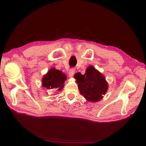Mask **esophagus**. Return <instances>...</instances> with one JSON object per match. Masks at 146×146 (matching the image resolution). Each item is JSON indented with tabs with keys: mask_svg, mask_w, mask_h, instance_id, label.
Wrapping results in <instances>:
<instances>
[{
	"mask_svg": "<svg viewBox=\"0 0 146 146\" xmlns=\"http://www.w3.org/2000/svg\"><path fill=\"white\" fill-rule=\"evenodd\" d=\"M75 70H74L73 68H71V69L69 71V73H68V75H69L70 78H72L74 75V74H75Z\"/></svg>",
	"mask_w": 146,
	"mask_h": 146,
	"instance_id": "1",
	"label": "esophagus"
}]
</instances>
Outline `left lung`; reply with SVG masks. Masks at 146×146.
<instances>
[{
  "mask_svg": "<svg viewBox=\"0 0 146 146\" xmlns=\"http://www.w3.org/2000/svg\"><path fill=\"white\" fill-rule=\"evenodd\" d=\"M74 78L78 83L80 94L88 102H98L108 90V83L104 76L93 66L86 68L84 75L76 73Z\"/></svg>",
  "mask_w": 146,
  "mask_h": 146,
  "instance_id": "left-lung-1",
  "label": "left lung"
}]
</instances>
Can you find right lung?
Returning a JSON list of instances; mask_svg holds the SVG:
<instances>
[{
	"label": "right lung",
	"instance_id": "add662e5",
	"mask_svg": "<svg viewBox=\"0 0 146 146\" xmlns=\"http://www.w3.org/2000/svg\"><path fill=\"white\" fill-rule=\"evenodd\" d=\"M66 76L61 71L51 68L42 79V86L47 89L56 88L61 91L64 86Z\"/></svg>",
	"mask_w": 146,
	"mask_h": 146
}]
</instances>
